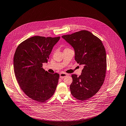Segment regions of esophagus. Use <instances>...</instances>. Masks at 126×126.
Masks as SVG:
<instances>
[{
    "label": "esophagus",
    "mask_w": 126,
    "mask_h": 126,
    "mask_svg": "<svg viewBox=\"0 0 126 126\" xmlns=\"http://www.w3.org/2000/svg\"><path fill=\"white\" fill-rule=\"evenodd\" d=\"M67 76V74H66V73H62L60 74V78L61 79H63V78H64L65 77H66V76Z\"/></svg>",
    "instance_id": "34e87169"
}]
</instances>
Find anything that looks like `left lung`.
Wrapping results in <instances>:
<instances>
[{
  "mask_svg": "<svg viewBox=\"0 0 126 126\" xmlns=\"http://www.w3.org/2000/svg\"><path fill=\"white\" fill-rule=\"evenodd\" d=\"M62 37L74 47L75 60L84 66L79 76L72 75L71 93L78 100H88L98 92L104 81L107 65L104 47L100 39L87 30Z\"/></svg>",
  "mask_w": 126,
  "mask_h": 126,
  "instance_id": "left-lung-1",
  "label": "left lung"
}]
</instances>
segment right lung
<instances>
[{"mask_svg":"<svg viewBox=\"0 0 126 126\" xmlns=\"http://www.w3.org/2000/svg\"><path fill=\"white\" fill-rule=\"evenodd\" d=\"M60 38L34 36L21 43L15 52L14 71L18 83L28 97L38 103L50 99L57 86L59 74L49 73L42 66Z\"/></svg>","mask_w":126,"mask_h":126,"instance_id":"obj_1","label":"right lung"}]
</instances>
